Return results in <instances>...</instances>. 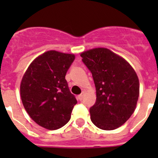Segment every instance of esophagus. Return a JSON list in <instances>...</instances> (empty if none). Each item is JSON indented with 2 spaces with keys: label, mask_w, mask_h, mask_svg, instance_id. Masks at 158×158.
I'll return each mask as SVG.
<instances>
[{
  "label": "esophagus",
  "mask_w": 158,
  "mask_h": 158,
  "mask_svg": "<svg viewBox=\"0 0 158 158\" xmlns=\"http://www.w3.org/2000/svg\"><path fill=\"white\" fill-rule=\"evenodd\" d=\"M84 95H85V93H84V92H82L80 95H78V99L80 100V101H82V98H83V97H84Z\"/></svg>",
  "instance_id": "esophagus-1"
}]
</instances>
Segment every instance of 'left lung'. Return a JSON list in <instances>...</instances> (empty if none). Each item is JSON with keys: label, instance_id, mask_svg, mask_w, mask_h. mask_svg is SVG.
<instances>
[{"label": "left lung", "instance_id": "8db88e82", "mask_svg": "<svg viewBox=\"0 0 158 158\" xmlns=\"http://www.w3.org/2000/svg\"><path fill=\"white\" fill-rule=\"evenodd\" d=\"M92 73L96 101L89 109L91 121L102 130H114L128 120L139 96L138 76L126 60L106 48L81 54Z\"/></svg>", "mask_w": 158, "mask_h": 158}]
</instances>
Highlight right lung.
Segmentation results:
<instances>
[{"label": "right lung", "instance_id": "1", "mask_svg": "<svg viewBox=\"0 0 158 158\" xmlns=\"http://www.w3.org/2000/svg\"><path fill=\"white\" fill-rule=\"evenodd\" d=\"M74 60L73 54L47 51L32 62L22 79L20 96L25 110L36 124L49 130L64 126L77 103L65 79Z\"/></svg>", "mask_w": 158, "mask_h": 158}]
</instances>
